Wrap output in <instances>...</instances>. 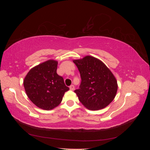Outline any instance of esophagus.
Returning a JSON list of instances; mask_svg holds the SVG:
<instances>
[{"label":"esophagus","mask_w":150,"mask_h":150,"mask_svg":"<svg viewBox=\"0 0 150 150\" xmlns=\"http://www.w3.org/2000/svg\"><path fill=\"white\" fill-rule=\"evenodd\" d=\"M69 89L71 91H74V85H71L69 86Z\"/></svg>","instance_id":"1"}]
</instances>
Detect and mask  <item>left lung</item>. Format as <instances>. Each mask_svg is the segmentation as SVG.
<instances>
[{
  "instance_id": "8db88e82",
  "label": "left lung",
  "mask_w": 150,
  "mask_h": 150,
  "mask_svg": "<svg viewBox=\"0 0 150 150\" xmlns=\"http://www.w3.org/2000/svg\"><path fill=\"white\" fill-rule=\"evenodd\" d=\"M72 61L81 74L79 89L74 91L80 102L92 111L108 106L115 99L117 90V80L110 69L91 56Z\"/></svg>"
}]
</instances>
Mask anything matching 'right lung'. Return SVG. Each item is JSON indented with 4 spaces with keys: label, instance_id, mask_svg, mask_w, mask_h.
Masks as SVG:
<instances>
[{
    "label": "right lung",
    "instance_id": "obj_1",
    "mask_svg": "<svg viewBox=\"0 0 150 150\" xmlns=\"http://www.w3.org/2000/svg\"><path fill=\"white\" fill-rule=\"evenodd\" d=\"M58 62L50 59L34 66L24 79L27 96L36 106L51 110L59 106L69 88L57 74Z\"/></svg>",
    "mask_w": 150,
    "mask_h": 150
}]
</instances>
